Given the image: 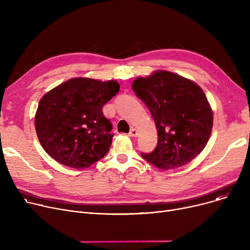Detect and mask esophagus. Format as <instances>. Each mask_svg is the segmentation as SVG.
I'll return each mask as SVG.
<instances>
[{"instance_id": "obj_1", "label": "esophagus", "mask_w": 250, "mask_h": 250, "mask_svg": "<svg viewBox=\"0 0 250 250\" xmlns=\"http://www.w3.org/2000/svg\"><path fill=\"white\" fill-rule=\"evenodd\" d=\"M128 136L129 137H138L139 136V132H138V129H136V128H132V129H130L129 130V133H128Z\"/></svg>"}]
</instances>
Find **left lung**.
<instances>
[{
    "mask_svg": "<svg viewBox=\"0 0 250 250\" xmlns=\"http://www.w3.org/2000/svg\"><path fill=\"white\" fill-rule=\"evenodd\" d=\"M133 90L149 108L158 144L142 157L155 167L169 170L189 163L206 147L213 128V110L203 89L168 71L138 77Z\"/></svg>",
    "mask_w": 250,
    "mask_h": 250,
    "instance_id": "1",
    "label": "left lung"
}]
</instances>
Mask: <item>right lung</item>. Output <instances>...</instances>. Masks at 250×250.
Returning <instances> with one entry per match:
<instances>
[{
  "instance_id": "add662e5",
  "label": "right lung",
  "mask_w": 250,
  "mask_h": 250,
  "mask_svg": "<svg viewBox=\"0 0 250 250\" xmlns=\"http://www.w3.org/2000/svg\"><path fill=\"white\" fill-rule=\"evenodd\" d=\"M115 80L73 78L48 91L38 103L34 124L44 151L61 164L91 166L106 155L113 135L103 105L120 91Z\"/></svg>"
}]
</instances>
